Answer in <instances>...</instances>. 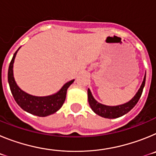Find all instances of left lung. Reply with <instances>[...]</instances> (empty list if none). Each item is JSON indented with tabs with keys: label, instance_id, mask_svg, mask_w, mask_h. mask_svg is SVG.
<instances>
[{
	"label": "left lung",
	"instance_id": "left-lung-1",
	"mask_svg": "<svg viewBox=\"0 0 156 156\" xmlns=\"http://www.w3.org/2000/svg\"><path fill=\"white\" fill-rule=\"evenodd\" d=\"M145 78L146 73L144 76L142 83L140 85L139 90H137L136 94L133 96V98L131 100H129L128 102L125 103V104L119 105L116 106H108L98 102L97 101L94 99V98L93 97L90 89H88V102H89L90 108L97 115H100L101 117H104V118H107V119H115V118H119V117L122 116L123 115L129 112L136 105V104L137 103L139 99H140L141 94H142L143 89H144V84H145Z\"/></svg>",
	"mask_w": 156,
	"mask_h": 156
}]
</instances>
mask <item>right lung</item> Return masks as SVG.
Returning <instances> with one entry per match:
<instances>
[{
  "label": "right lung",
  "instance_id": "right-lung-1",
  "mask_svg": "<svg viewBox=\"0 0 156 156\" xmlns=\"http://www.w3.org/2000/svg\"><path fill=\"white\" fill-rule=\"evenodd\" d=\"M19 48L14 54L13 58L9 65L8 73V83L16 103L24 111L37 116L45 117L55 113L62 106L66 100L67 89L74 82V80L65 83L57 93L48 96L39 97L23 91L16 83L13 74V64Z\"/></svg>",
  "mask_w": 156,
  "mask_h": 156
}]
</instances>
